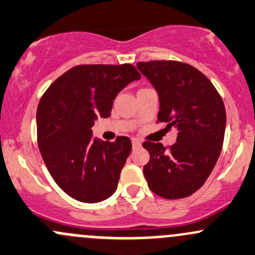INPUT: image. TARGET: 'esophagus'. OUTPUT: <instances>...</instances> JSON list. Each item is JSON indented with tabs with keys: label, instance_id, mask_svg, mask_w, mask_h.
I'll return each instance as SVG.
<instances>
[{
	"label": "esophagus",
	"instance_id": "obj_1",
	"mask_svg": "<svg viewBox=\"0 0 255 255\" xmlns=\"http://www.w3.org/2000/svg\"><path fill=\"white\" fill-rule=\"evenodd\" d=\"M131 142H132L133 148H136V147H141V141H139V139L132 138V139H131Z\"/></svg>",
	"mask_w": 255,
	"mask_h": 255
}]
</instances>
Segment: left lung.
I'll list each match as a JSON object with an SVG mask.
<instances>
[{
    "label": "left lung",
    "mask_w": 255,
    "mask_h": 255,
    "mask_svg": "<svg viewBox=\"0 0 255 255\" xmlns=\"http://www.w3.org/2000/svg\"><path fill=\"white\" fill-rule=\"evenodd\" d=\"M159 96L158 122L176 128L172 146L144 141L143 174L152 192L165 199L191 196L204 185L224 143L226 111L214 85L198 69L177 61L137 63Z\"/></svg>",
    "instance_id": "left-lung-1"
}]
</instances>
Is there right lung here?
Masks as SVG:
<instances>
[{
	"instance_id": "add662e5",
	"label": "right lung",
	"mask_w": 255,
	"mask_h": 255,
	"mask_svg": "<svg viewBox=\"0 0 255 255\" xmlns=\"http://www.w3.org/2000/svg\"><path fill=\"white\" fill-rule=\"evenodd\" d=\"M141 78L132 64H81L59 76L41 97L37 144L52 179L84 203L109 198L130 154L131 141L92 138L97 118L111 117L117 95Z\"/></svg>"
}]
</instances>
